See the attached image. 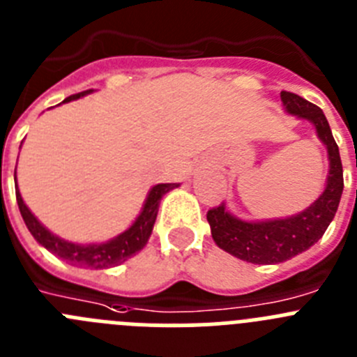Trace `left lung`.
Listing matches in <instances>:
<instances>
[{"mask_svg":"<svg viewBox=\"0 0 357 357\" xmlns=\"http://www.w3.org/2000/svg\"><path fill=\"white\" fill-rule=\"evenodd\" d=\"M281 104L285 113L299 120H306L315 127L317 138L328 150L329 172L326 188L320 196L305 211L287 218L246 221L237 218L227 208V204L207 212L211 234L214 243L227 253L250 264H280L296 255L310 250L338 211L343 192V168L340 150L333 138L331 127L320 107L303 97L281 91Z\"/></svg>","mask_w":357,"mask_h":357,"instance_id":"obj_1","label":"left lung"}]
</instances>
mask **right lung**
Listing matches in <instances>:
<instances>
[{
  "instance_id": "right-lung-1",
  "label": "right lung",
  "mask_w": 357,
  "mask_h": 357,
  "mask_svg": "<svg viewBox=\"0 0 357 357\" xmlns=\"http://www.w3.org/2000/svg\"><path fill=\"white\" fill-rule=\"evenodd\" d=\"M93 90L81 91L76 96H70L63 100V102H70V100H77L81 97L88 96ZM61 102V104H63ZM15 181V198H17L19 211H21L22 219H24L26 227H28L29 234L33 235L40 246L45 250L51 251L52 255L60 257L61 260H67L72 266L79 267H90V269H109V267L120 266L130 257L143 250L149 243L150 235H152L153 223H155L157 211H159V204L161 198L169 192L172 189L178 188V184H157L153 185L149 191L143 204L142 212L138 218L134 219V223L130 225L127 230L119 234L116 237L109 238L106 243H90V244H79V243H70L65 238L58 237L56 234H52L51 230L44 227V225L35 218V214L28 208V205L22 200L21 192L17 188V176L14 173Z\"/></svg>"
}]
</instances>
